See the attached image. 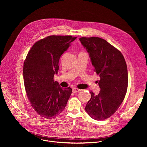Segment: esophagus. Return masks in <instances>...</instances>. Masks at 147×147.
<instances>
[{
    "label": "esophagus",
    "instance_id": "esophagus-1",
    "mask_svg": "<svg viewBox=\"0 0 147 147\" xmlns=\"http://www.w3.org/2000/svg\"><path fill=\"white\" fill-rule=\"evenodd\" d=\"M81 91V89H78V88H74L73 90H72V92L74 93H77V92H79Z\"/></svg>",
    "mask_w": 147,
    "mask_h": 147
}]
</instances>
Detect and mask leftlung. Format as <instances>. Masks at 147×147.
I'll return each mask as SVG.
<instances>
[{
    "mask_svg": "<svg viewBox=\"0 0 147 147\" xmlns=\"http://www.w3.org/2000/svg\"><path fill=\"white\" fill-rule=\"evenodd\" d=\"M79 40L89 54L94 71L100 77V92L97 95L90 92L91 98L85 109L92 118L105 120L115 113L125 97L128 81L126 61L119 50L102 38Z\"/></svg>",
    "mask_w": 147,
    "mask_h": 147,
    "instance_id": "8db88e82",
    "label": "left lung"
}]
</instances>
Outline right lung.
I'll list each match as a JSON object with an SVG mask.
<instances>
[{"instance_id":"obj_1","label":"right lung","mask_w":147,"mask_h":147,"mask_svg":"<svg viewBox=\"0 0 147 147\" xmlns=\"http://www.w3.org/2000/svg\"><path fill=\"white\" fill-rule=\"evenodd\" d=\"M76 38L46 37L33 45L24 61L23 78L27 97L33 109L45 118L59 115L72 93L70 87L63 88L54 82V75L58 73L60 57Z\"/></svg>"}]
</instances>
